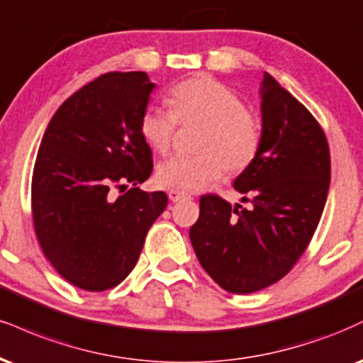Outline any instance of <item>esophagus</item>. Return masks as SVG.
<instances>
[{
  "label": "esophagus",
  "instance_id": "esophagus-1",
  "mask_svg": "<svg viewBox=\"0 0 363 363\" xmlns=\"http://www.w3.org/2000/svg\"><path fill=\"white\" fill-rule=\"evenodd\" d=\"M186 198H187V194L181 193V191H174V189L169 191V199L172 201V203H177V201H182Z\"/></svg>",
  "mask_w": 363,
  "mask_h": 363
}]
</instances>
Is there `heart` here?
Returning a JSON list of instances; mask_svg holds the SVG:
<instances>
[{
	"instance_id": "1",
	"label": "heart",
	"mask_w": 363,
	"mask_h": 363,
	"mask_svg": "<svg viewBox=\"0 0 363 363\" xmlns=\"http://www.w3.org/2000/svg\"><path fill=\"white\" fill-rule=\"evenodd\" d=\"M170 111L147 106L138 120L140 133L157 154L172 147L177 123L201 125L196 150L199 155H176L159 164L155 179L162 187L194 193L230 176L245 172L262 147L260 118L245 108L240 96L223 82L208 76L177 82L169 91Z\"/></svg>"
}]
</instances>
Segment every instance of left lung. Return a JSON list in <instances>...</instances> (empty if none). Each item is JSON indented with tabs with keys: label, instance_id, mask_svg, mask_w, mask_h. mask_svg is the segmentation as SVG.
I'll return each instance as SVG.
<instances>
[{
	"label": "left lung",
	"instance_id": "1",
	"mask_svg": "<svg viewBox=\"0 0 363 363\" xmlns=\"http://www.w3.org/2000/svg\"><path fill=\"white\" fill-rule=\"evenodd\" d=\"M260 94V152L233 184L250 206L201 196L199 218L189 230L199 264L233 294L265 289L294 267L330 187V147L316 118L267 72Z\"/></svg>",
	"mask_w": 363,
	"mask_h": 363
}]
</instances>
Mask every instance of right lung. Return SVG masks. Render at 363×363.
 <instances>
[{"mask_svg": "<svg viewBox=\"0 0 363 363\" xmlns=\"http://www.w3.org/2000/svg\"><path fill=\"white\" fill-rule=\"evenodd\" d=\"M154 86L140 71L103 74L65 99L43 133L32 177L35 235L79 289L125 281L167 206L162 191L138 187L154 169L138 128Z\"/></svg>", "mask_w": 363, "mask_h": 363, "instance_id": "obj_1", "label": "right lung"}]
</instances>
